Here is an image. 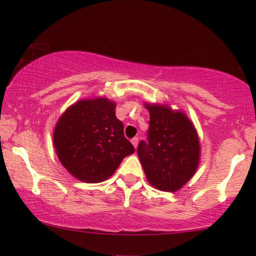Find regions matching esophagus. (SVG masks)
Returning a JSON list of instances; mask_svg holds the SVG:
<instances>
[{
	"label": "esophagus",
	"instance_id": "obj_1",
	"mask_svg": "<svg viewBox=\"0 0 256 256\" xmlns=\"http://www.w3.org/2000/svg\"><path fill=\"white\" fill-rule=\"evenodd\" d=\"M131 143H132V146H134V148H137V146H138V138H137V137L132 138V140H131Z\"/></svg>",
	"mask_w": 256,
	"mask_h": 256
}]
</instances>
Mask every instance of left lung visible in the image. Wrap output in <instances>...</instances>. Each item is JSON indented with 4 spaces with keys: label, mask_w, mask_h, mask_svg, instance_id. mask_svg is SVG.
I'll use <instances>...</instances> for the list:
<instances>
[{
    "label": "left lung",
    "mask_w": 256,
    "mask_h": 256,
    "mask_svg": "<svg viewBox=\"0 0 256 256\" xmlns=\"http://www.w3.org/2000/svg\"><path fill=\"white\" fill-rule=\"evenodd\" d=\"M144 107L150 116L148 143L140 140L137 152L146 180L161 192H178L198 167V131L180 110L160 104H144Z\"/></svg>",
    "instance_id": "left-lung-1"
}]
</instances>
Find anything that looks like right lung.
<instances>
[{
	"label": "right lung",
	"instance_id": "add662e5",
	"mask_svg": "<svg viewBox=\"0 0 256 256\" xmlns=\"http://www.w3.org/2000/svg\"><path fill=\"white\" fill-rule=\"evenodd\" d=\"M116 104L106 98H83L70 106L52 134L56 155L73 177L101 183L134 152L116 116Z\"/></svg>",
	"mask_w": 256,
	"mask_h": 256
}]
</instances>
